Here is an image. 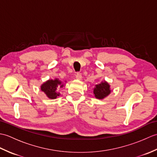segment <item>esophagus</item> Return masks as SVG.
I'll list each match as a JSON object with an SVG mask.
<instances>
[{"label": "esophagus", "instance_id": "esophagus-1", "mask_svg": "<svg viewBox=\"0 0 157 157\" xmlns=\"http://www.w3.org/2000/svg\"><path fill=\"white\" fill-rule=\"evenodd\" d=\"M82 78V76L81 73H77V74H76V79H81Z\"/></svg>", "mask_w": 157, "mask_h": 157}]
</instances>
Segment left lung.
<instances>
[{
  "label": "left lung",
  "mask_w": 157,
  "mask_h": 157,
  "mask_svg": "<svg viewBox=\"0 0 157 157\" xmlns=\"http://www.w3.org/2000/svg\"><path fill=\"white\" fill-rule=\"evenodd\" d=\"M110 92V86L107 82H102L101 84L96 85V88L94 89V94L96 98L102 99L107 96Z\"/></svg>",
  "instance_id": "left-lung-1"
}]
</instances>
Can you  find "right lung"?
Returning <instances> with one entry per match:
<instances>
[{"mask_svg":"<svg viewBox=\"0 0 157 157\" xmlns=\"http://www.w3.org/2000/svg\"><path fill=\"white\" fill-rule=\"evenodd\" d=\"M63 86V84H62L61 82H60L59 79H55V80L51 79L43 84L41 86V90L47 95L49 98L55 99L59 96V94L56 92V90Z\"/></svg>","mask_w":157,"mask_h":157,"instance_id":"1","label":"right lung"}]
</instances>
